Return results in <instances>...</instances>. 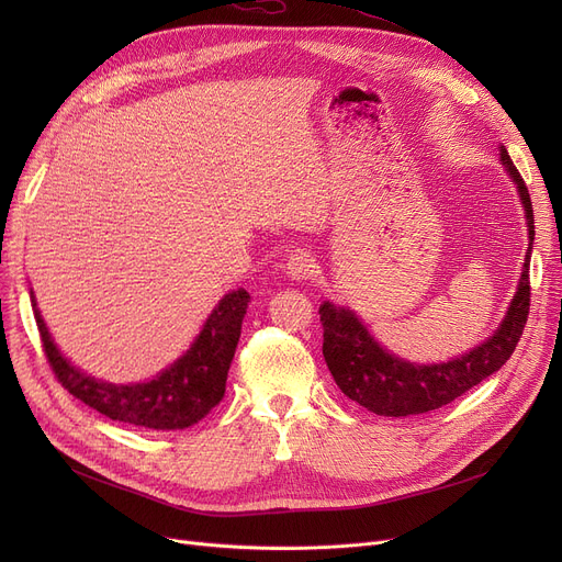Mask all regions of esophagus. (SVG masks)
I'll return each instance as SVG.
<instances>
[{
	"mask_svg": "<svg viewBox=\"0 0 562 562\" xmlns=\"http://www.w3.org/2000/svg\"><path fill=\"white\" fill-rule=\"evenodd\" d=\"M284 269H286V276L293 280H307L316 271V259L310 250H296L289 255Z\"/></svg>",
	"mask_w": 562,
	"mask_h": 562,
	"instance_id": "esophagus-1",
	"label": "esophagus"
}]
</instances>
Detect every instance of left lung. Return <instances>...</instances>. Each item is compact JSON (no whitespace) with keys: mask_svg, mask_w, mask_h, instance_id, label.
Here are the masks:
<instances>
[{"mask_svg":"<svg viewBox=\"0 0 562 562\" xmlns=\"http://www.w3.org/2000/svg\"><path fill=\"white\" fill-rule=\"evenodd\" d=\"M501 161L517 184L526 221H528V252L524 259V273L515 299L498 330L474 350L464 352L445 364H412L398 360L367 333L362 321L346 307L323 303L318 307L323 326V358L337 382V387L350 398L375 412L380 417H407L424 415L469 392L481 380L498 371L513 356V350L524 333L530 307V280L528 263L533 250V204L528 189L515 168L506 147H501Z\"/></svg>","mask_w":562,"mask_h":562,"instance_id":"1","label":"left lung"}]
</instances>
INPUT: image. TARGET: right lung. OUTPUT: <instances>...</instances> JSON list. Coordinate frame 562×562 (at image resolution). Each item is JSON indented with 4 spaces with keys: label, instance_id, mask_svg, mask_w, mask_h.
Listing matches in <instances>:
<instances>
[{
    "label": "right lung",
    "instance_id": "right-lung-1",
    "mask_svg": "<svg viewBox=\"0 0 562 562\" xmlns=\"http://www.w3.org/2000/svg\"><path fill=\"white\" fill-rule=\"evenodd\" d=\"M248 303L250 293L246 289L227 293L206 318L187 356L170 369L147 382H136V385H111V382L83 375L58 352L32 296L45 358L56 380L75 398L98 409L100 415L150 430L189 428L221 403Z\"/></svg>",
    "mask_w": 562,
    "mask_h": 562
}]
</instances>
